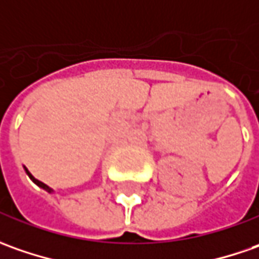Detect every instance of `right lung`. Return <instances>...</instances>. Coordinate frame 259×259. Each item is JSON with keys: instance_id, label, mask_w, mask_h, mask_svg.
<instances>
[{"instance_id": "obj_1", "label": "right lung", "mask_w": 259, "mask_h": 259, "mask_svg": "<svg viewBox=\"0 0 259 259\" xmlns=\"http://www.w3.org/2000/svg\"><path fill=\"white\" fill-rule=\"evenodd\" d=\"M24 169H25V174L28 175V178H30V179H31L32 182L35 183V185H37V186H40V188H42V189H44V191L50 192V193H51V192H53V189H51V188H50V186H47V185H46V183H42V182H40V181H38V179H35V178H34V176H32V175L30 174V172H28V169H27V167H24Z\"/></svg>"}]
</instances>
